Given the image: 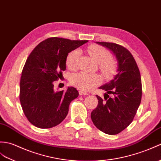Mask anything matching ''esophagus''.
Instances as JSON below:
<instances>
[{"mask_svg":"<svg viewBox=\"0 0 161 161\" xmlns=\"http://www.w3.org/2000/svg\"><path fill=\"white\" fill-rule=\"evenodd\" d=\"M79 93L80 95H88V93L84 91H80Z\"/></svg>","mask_w":161,"mask_h":161,"instance_id":"esophagus-1","label":"esophagus"}]
</instances>
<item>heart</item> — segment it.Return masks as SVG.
Segmentation results:
<instances>
[{"mask_svg":"<svg viewBox=\"0 0 161 161\" xmlns=\"http://www.w3.org/2000/svg\"><path fill=\"white\" fill-rule=\"evenodd\" d=\"M90 55L99 63V68L105 77L113 75L117 67L114 59L111 58V54L105 48L99 45H91L87 48ZM81 52L79 49H75L70 52L66 59V66L70 70L77 69L80 58ZM101 77L97 74H90L80 72L74 74L70 79V83L74 86L82 91H88L101 83Z\"/></svg>","mask_w":161,"mask_h":161,"instance_id":"heart-1","label":"heart"}]
</instances>
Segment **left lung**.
<instances>
[{"mask_svg":"<svg viewBox=\"0 0 161 161\" xmlns=\"http://www.w3.org/2000/svg\"><path fill=\"white\" fill-rule=\"evenodd\" d=\"M113 52L118 61L117 74L113 80L99 87L104 99L96 95L98 105L91 113L94 125L101 131L114 135L125 130L133 121L141 103V74L132 53L120 44L96 42Z\"/></svg>","mask_w":161,"mask_h":161,"instance_id":"left-lung-1","label":"left lung"}]
</instances>
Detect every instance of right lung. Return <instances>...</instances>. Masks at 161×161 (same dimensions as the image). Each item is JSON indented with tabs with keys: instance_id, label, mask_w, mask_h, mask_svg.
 I'll return each mask as SVG.
<instances>
[{
	"instance_id": "1",
	"label": "right lung",
	"mask_w": 161,
	"mask_h": 161,
	"mask_svg": "<svg viewBox=\"0 0 161 161\" xmlns=\"http://www.w3.org/2000/svg\"><path fill=\"white\" fill-rule=\"evenodd\" d=\"M87 42L53 37L38 44L29 55L20 77V102L33 125L51 128L66 118L70 103L79 92L73 87L55 91L53 81L66 70L68 54Z\"/></svg>"
}]
</instances>
